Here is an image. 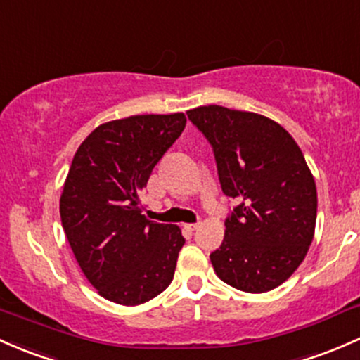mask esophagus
<instances>
[{
  "instance_id": "1",
  "label": "esophagus",
  "mask_w": 360,
  "mask_h": 360,
  "mask_svg": "<svg viewBox=\"0 0 360 360\" xmlns=\"http://www.w3.org/2000/svg\"><path fill=\"white\" fill-rule=\"evenodd\" d=\"M185 228H187L188 231H195L197 228H199V223H187V225H185Z\"/></svg>"
}]
</instances>
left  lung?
Masks as SVG:
<instances>
[{"instance_id":"8db88e82","label":"left lung","mask_w":360,"mask_h":360,"mask_svg":"<svg viewBox=\"0 0 360 360\" xmlns=\"http://www.w3.org/2000/svg\"><path fill=\"white\" fill-rule=\"evenodd\" d=\"M214 150L219 184L240 200L211 254L218 278L249 293L287 281L314 238L318 191L297 142L280 123L210 104L187 111Z\"/></svg>"}]
</instances>
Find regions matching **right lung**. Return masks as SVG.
Returning <instances> with one entry per match:
<instances>
[{
  "label": "right lung",
  "instance_id": "add662e5",
  "mask_svg": "<svg viewBox=\"0 0 360 360\" xmlns=\"http://www.w3.org/2000/svg\"><path fill=\"white\" fill-rule=\"evenodd\" d=\"M185 123L184 113L111 120L73 156L61 225L84 276L111 302L141 305L172 283L185 238L180 226L149 221L141 194Z\"/></svg>",
  "mask_w": 360,
  "mask_h": 360
}]
</instances>
